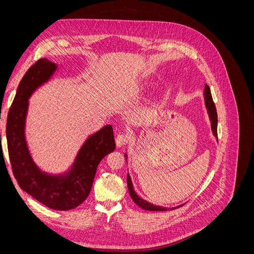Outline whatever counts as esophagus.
Wrapping results in <instances>:
<instances>
[{
  "label": "esophagus",
  "instance_id": "1",
  "mask_svg": "<svg viewBox=\"0 0 254 254\" xmlns=\"http://www.w3.org/2000/svg\"><path fill=\"white\" fill-rule=\"evenodd\" d=\"M115 142H117V145L119 147L123 145H126L129 142V135L127 133H119L117 139H115Z\"/></svg>",
  "mask_w": 254,
  "mask_h": 254
}]
</instances>
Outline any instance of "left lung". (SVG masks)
Segmentation results:
<instances>
[{"label": "left lung", "mask_w": 254, "mask_h": 254, "mask_svg": "<svg viewBox=\"0 0 254 254\" xmlns=\"http://www.w3.org/2000/svg\"><path fill=\"white\" fill-rule=\"evenodd\" d=\"M204 99H205V106L207 108V112H209L210 119H211V125H212L213 133H214L215 136H217V111H216V107H215V104L213 102L211 90H210V88H209V86H207V84H205V87H204ZM127 186H128V190H129V194H130V196H131L132 200L140 207H142V209L147 210V211H167V210H172L171 207L168 209V207H163V206L151 204V203L147 202L146 200H144V199H142V198L137 196L136 193L134 191V190H133L132 182H131V179H130L129 175L127 176Z\"/></svg>", "instance_id": "left-lung-1"}]
</instances>
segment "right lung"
<instances>
[{"label":"right lung","mask_w":254,"mask_h":254,"mask_svg":"<svg viewBox=\"0 0 254 254\" xmlns=\"http://www.w3.org/2000/svg\"><path fill=\"white\" fill-rule=\"evenodd\" d=\"M55 70V64L41 58L23 76L8 112L6 137L11 170L20 188L51 209L66 211L86 200L97 166L115 149V141L112 126L107 125L84 143L70 174L55 177L39 171L30 158L24 136L28 97Z\"/></svg>","instance_id":"obj_1"}]
</instances>
